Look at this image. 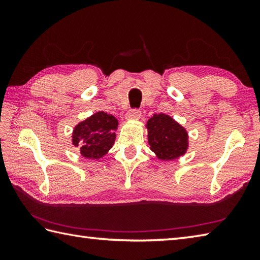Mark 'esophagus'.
Masks as SVG:
<instances>
[{"label":"esophagus","instance_id":"esophagus-1","mask_svg":"<svg viewBox=\"0 0 260 260\" xmlns=\"http://www.w3.org/2000/svg\"><path fill=\"white\" fill-rule=\"evenodd\" d=\"M141 110L139 108L131 109L128 114H127V118L128 119H139L141 117Z\"/></svg>","mask_w":260,"mask_h":260}]
</instances>
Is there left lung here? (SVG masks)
<instances>
[{"label": "left lung", "instance_id": "1", "mask_svg": "<svg viewBox=\"0 0 260 260\" xmlns=\"http://www.w3.org/2000/svg\"><path fill=\"white\" fill-rule=\"evenodd\" d=\"M151 150L161 159L183 155L187 147V133L175 120L164 114H154L147 121Z\"/></svg>", "mask_w": 260, "mask_h": 260}]
</instances>
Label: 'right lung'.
<instances>
[{
  "instance_id": "add662e5",
  "label": "right lung",
  "mask_w": 260,
  "mask_h": 260,
  "mask_svg": "<svg viewBox=\"0 0 260 260\" xmlns=\"http://www.w3.org/2000/svg\"><path fill=\"white\" fill-rule=\"evenodd\" d=\"M117 126L116 117L99 112L75 127L73 142L76 146L80 145L82 156L99 158L112 148Z\"/></svg>"
}]
</instances>
